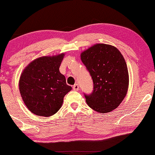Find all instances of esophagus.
Segmentation results:
<instances>
[{
    "label": "esophagus",
    "mask_w": 155,
    "mask_h": 155,
    "mask_svg": "<svg viewBox=\"0 0 155 155\" xmlns=\"http://www.w3.org/2000/svg\"><path fill=\"white\" fill-rule=\"evenodd\" d=\"M73 90H76V91H78V90H79V85H78V84H75V85H73Z\"/></svg>",
    "instance_id": "obj_1"
}]
</instances>
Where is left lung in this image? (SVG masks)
Segmentation results:
<instances>
[{
  "instance_id": "8db88e82",
  "label": "left lung",
  "mask_w": 155,
  "mask_h": 155,
  "mask_svg": "<svg viewBox=\"0 0 155 155\" xmlns=\"http://www.w3.org/2000/svg\"><path fill=\"white\" fill-rule=\"evenodd\" d=\"M80 57L93 81V91L85 94L88 106L99 113L116 109L129 86L127 67L121 53L114 46L99 43L82 52Z\"/></svg>"
}]
</instances>
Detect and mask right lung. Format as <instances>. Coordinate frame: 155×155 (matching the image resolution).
<instances>
[{"mask_svg":"<svg viewBox=\"0 0 155 155\" xmlns=\"http://www.w3.org/2000/svg\"><path fill=\"white\" fill-rule=\"evenodd\" d=\"M65 54L44 56L32 61L22 73L19 90L24 103L38 116L50 117L63 104L65 95L72 90L59 68Z\"/></svg>","mask_w":155,"mask_h":155,"instance_id":"right-lung-1","label":"right lung"}]
</instances>
